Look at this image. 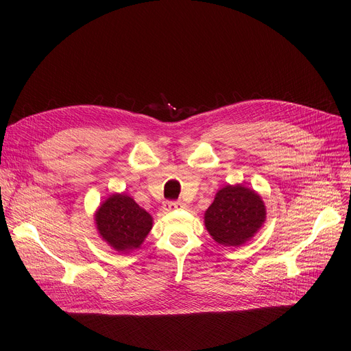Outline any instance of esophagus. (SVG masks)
Instances as JSON below:
<instances>
[{
  "label": "esophagus",
  "mask_w": 351,
  "mask_h": 351,
  "mask_svg": "<svg viewBox=\"0 0 351 351\" xmlns=\"http://www.w3.org/2000/svg\"><path fill=\"white\" fill-rule=\"evenodd\" d=\"M183 206V204L180 200H166L163 202V209L165 210H175V209H180Z\"/></svg>",
  "instance_id": "34e87169"
}]
</instances>
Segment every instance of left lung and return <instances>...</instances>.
I'll return each instance as SVG.
<instances>
[{"label":"left lung","mask_w":351,"mask_h":351,"mask_svg":"<svg viewBox=\"0 0 351 351\" xmlns=\"http://www.w3.org/2000/svg\"><path fill=\"white\" fill-rule=\"evenodd\" d=\"M265 216L259 195L241 185H228L216 193L205 213V225L217 243L241 246L261 229Z\"/></svg>","instance_id":"1"}]
</instances>
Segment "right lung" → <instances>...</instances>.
<instances>
[{
	"label": "right lung",
	"mask_w": 351,
	"mask_h": 351,
	"mask_svg": "<svg viewBox=\"0 0 351 351\" xmlns=\"http://www.w3.org/2000/svg\"><path fill=\"white\" fill-rule=\"evenodd\" d=\"M98 230L114 249L128 252L141 246L152 229V217L126 195L106 199L95 215Z\"/></svg>",
	"instance_id": "right-lung-1"
}]
</instances>
